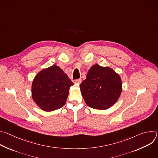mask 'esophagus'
<instances>
[{"mask_svg":"<svg viewBox=\"0 0 158 158\" xmlns=\"http://www.w3.org/2000/svg\"><path fill=\"white\" fill-rule=\"evenodd\" d=\"M81 82H82L81 79H77V80H75V81H74V82L75 84H80L81 83Z\"/></svg>","mask_w":158,"mask_h":158,"instance_id":"obj_1","label":"esophagus"}]
</instances>
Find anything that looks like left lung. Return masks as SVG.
Wrapping results in <instances>:
<instances>
[{
  "label": "left lung",
  "mask_w": 158,
  "mask_h": 158,
  "mask_svg": "<svg viewBox=\"0 0 158 158\" xmlns=\"http://www.w3.org/2000/svg\"><path fill=\"white\" fill-rule=\"evenodd\" d=\"M80 89L88 106L106 110L118 101L123 89L122 80L110 67L96 64L89 70Z\"/></svg>",
  "instance_id": "left-lung-1"
}]
</instances>
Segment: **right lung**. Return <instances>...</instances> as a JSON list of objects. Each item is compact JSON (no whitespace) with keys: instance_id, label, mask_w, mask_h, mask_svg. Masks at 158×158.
I'll return each instance as SVG.
<instances>
[{"instance_id":"1","label":"right lung","mask_w":158,"mask_h":158,"mask_svg":"<svg viewBox=\"0 0 158 158\" xmlns=\"http://www.w3.org/2000/svg\"><path fill=\"white\" fill-rule=\"evenodd\" d=\"M73 85L60 67L54 64L36 74L31 86L32 97L42 110H55L64 106Z\"/></svg>"}]
</instances>
